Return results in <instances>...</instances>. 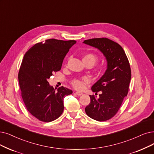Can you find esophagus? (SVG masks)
Returning a JSON list of instances; mask_svg holds the SVG:
<instances>
[{
    "instance_id": "34e87169",
    "label": "esophagus",
    "mask_w": 154,
    "mask_h": 154,
    "mask_svg": "<svg viewBox=\"0 0 154 154\" xmlns=\"http://www.w3.org/2000/svg\"><path fill=\"white\" fill-rule=\"evenodd\" d=\"M75 94H76L77 95H78V96H80V95H83V93H82V92H79V91H76Z\"/></svg>"
}]
</instances>
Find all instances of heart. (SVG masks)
Wrapping results in <instances>:
<instances>
[{
  "label": "heart",
  "mask_w": 154,
  "mask_h": 154,
  "mask_svg": "<svg viewBox=\"0 0 154 154\" xmlns=\"http://www.w3.org/2000/svg\"><path fill=\"white\" fill-rule=\"evenodd\" d=\"M98 60V56L93 53L85 54L83 57V61L85 64H90L92 65V66L97 63ZM89 82L90 79L87 76H84L82 78H74L71 83L74 88L79 90H82L85 87V85Z\"/></svg>",
  "instance_id": "1"
}]
</instances>
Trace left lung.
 I'll use <instances>...</instances> for the list:
<instances>
[{"label":"left lung","mask_w":154,"mask_h":154,"mask_svg":"<svg viewBox=\"0 0 154 154\" xmlns=\"http://www.w3.org/2000/svg\"><path fill=\"white\" fill-rule=\"evenodd\" d=\"M83 43L99 49L107 61L106 72L91 87L97 94L101 91L99 98L90 95L85 112L94 120L107 121L118 112L128 93L131 77L130 63L122 47L107 38H91Z\"/></svg>","instance_id":"1"}]
</instances>
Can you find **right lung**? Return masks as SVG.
I'll use <instances>...</instances> for the list:
<instances>
[{"label":"right lung","mask_w":154,"mask_h":154,"mask_svg":"<svg viewBox=\"0 0 154 154\" xmlns=\"http://www.w3.org/2000/svg\"><path fill=\"white\" fill-rule=\"evenodd\" d=\"M75 40L54 38L36 44L24 54L18 80L28 112L43 122L57 119L64 110V98L72 91L64 87L56 91L48 79L61 69L64 58Z\"/></svg>","instance_id":"1"}]
</instances>
